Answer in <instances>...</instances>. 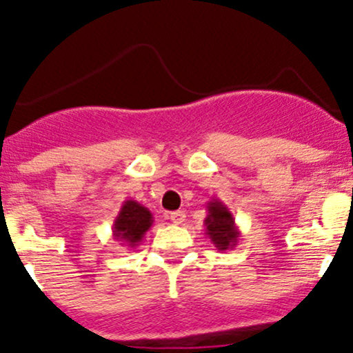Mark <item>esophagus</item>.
<instances>
[{
    "mask_svg": "<svg viewBox=\"0 0 353 353\" xmlns=\"http://www.w3.org/2000/svg\"><path fill=\"white\" fill-rule=\"evenodd\" d=\"M169 219L172 224H183L185 221V212L184 211H174L169 214Z\"/></svg>",
    "mask_w": 353,
    "mask_h": 353,
    "instance_id": "1",
    "label": "esophagus"
}]
</instances>
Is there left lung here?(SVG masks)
<instances>
[{
	"mask_svg": "<svg viewBox=\"0 0 353 353\" xmlns=\"http://www.w3.org/2000/svg\"><path fill=\"white\" fill-rule=\"evenodd\" d=\"M208 216L204 219L206 234L218 251H228L238 245L239 233L236 226L233 212L226 204L219 199H212L208 203Z\"/></svg>",
	"mask_w": 353,
	"mask_h": 353,
	"instance_id": "1",
	"label": "left lung"
}]
</instances>
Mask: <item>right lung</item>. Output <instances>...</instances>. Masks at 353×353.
Here are the masks:
<instances>
[{
  "mask_svg": "<svg viewBox=\"0 0 353 353\" xmlns=\"http://www.w3.org/2000/svg\"><path fill=\"white\" fill-rule=\"evenodd\" d=\"M152 223L154 218L149 209L139 204L137 201L127 199L123 201L119 214L115 216L112 236L115 241H120V245L135 248L150 230Z\"/></svg>",
  "mask_w": 353,
  "mask_h": 353,
  "instance_id": "1",
  "label": "right lung"
}]
</instances>
